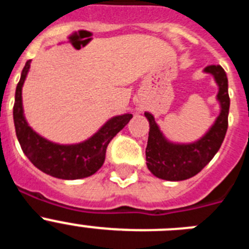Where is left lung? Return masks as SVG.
Returning a JSON list of instances; mask_svg holds the SVG:
<instances>
[{"label": "left lung", "mask_w": 249, "mask_h": 249, "mask_svg": "<svg viewBox=\"0 0 249 249\" xmlns=\"http://www.w3.org/2000/svg\"><path fill=\"white\" fill-rule=\"evenodd\" d=\"M204 72L212 74L218 85L217 100L221 105V113L201 140L193 143H172L160 132L155 117L149 112H144L149 122L146 148L147 167L160 179L184 181L193 177L210 163L223 142L228 128L230 112L227 74L221 66L215 65L206 67Z\"/></svg>", "instance_id": "obj_1"}]
</instances>
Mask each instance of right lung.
Returning a JSON list of instances; mask_svg holds the SVG:
<instances>
[{
	"label": "right lung",
	"mask_w": 249,
	"mask_h": 249,
	"mask_svg": "<svg viewBox=\"0 0 249 249\" xmlns=\"http://www.w3.org/2000/svg\"><path fill=\"white\" fill-rule=\"evenodd\" d=\"M30 65L31 59L26 62L22 70L13 105V122L22 151L32 164L46 175L61 179L89 177L102 167L107 146L112 138L129 122L132 114H121L111 118L97 133L81 143L58 144L47 141L28 126L23 114L22 86L25 83Z\"/></svg>",
	"instance_id": "add662e5"
}]
</instances>
